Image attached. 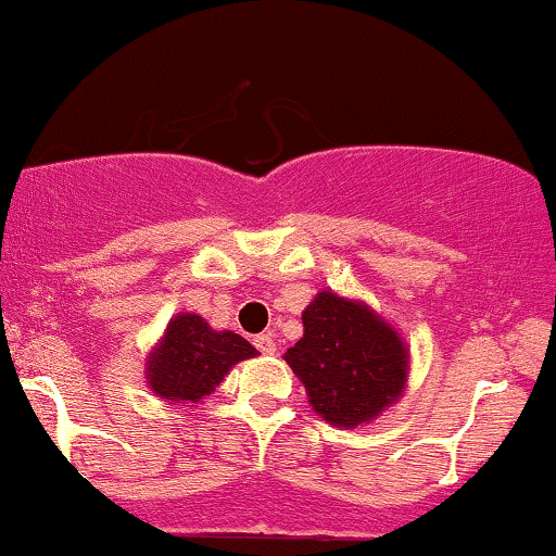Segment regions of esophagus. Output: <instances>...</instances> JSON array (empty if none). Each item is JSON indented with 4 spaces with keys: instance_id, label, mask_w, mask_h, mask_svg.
<instances>
[{
    "instance_id": "esophagus-1",
    "label": "esophagus",
    "mask_w": 556,
    "mask_h": 556,
    "mask_svg": "<svg viewBox=\"0 0 556 556\" xmlns=\"http://www.w3.org/2000/svg\"><path fill=\"white\" fill-rule=\"evenodd\" d=\"M253 346H256L261 354H274V352H277V342H274L271 333H258V337H253Z\"/></svg>"
}]
</instances>
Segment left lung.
I'll list each match as a JSON object with an SVG mask.
<instances>
[{"label":"left lung","mask_w":556,"mask_h":556,"mask_svg":"<svg viewBox=\"0 0 556 556\" xmlns=\"http://www.w3.org/2000/svg\"><path fill=\"white\" fill-rule=\"evenodd\" d=\"M305 333L285 359L326 422L357 427L378 417L406 383V346L365 305L320 292L303 313Z\"/></svg>","instance_id":"8db88e82"}]
</instances>
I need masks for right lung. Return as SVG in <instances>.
Masks as SVG:
<instances>
[{"label": "right lung", "mask_w": 556, "mask_h": 556, "mask_svg": "<svg viewBox=\"0 0 556 556\" xmlns=\"http://www.w3.org/2000/svg\"><path fill=\"white\" fill-rule=\"evenodd\" d=\"M256 350L240 333L212 331L204 318L180 313L168 324L165 339L147 363V380L168 401H199L223 383L232 365Z\"/></svg>", "instance_id": "add662e5"}]
</instances>
